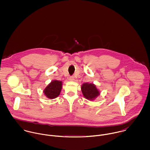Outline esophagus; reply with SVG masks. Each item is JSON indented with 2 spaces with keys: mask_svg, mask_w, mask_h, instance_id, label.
<instances>
[{
  "mask_svg": "<svg viewBox=\"0 0 150 150\" xmlns=\"http://www.w3.org/2000/svg\"><path fill=\"white\" fill-rule=\"evenodd\" d=\"M69 80H70V81H73V80H74V77H73V76H70V77H69Z\"/></svg>",
  "mask_w": 150,
  "mask_h": 150,
  "instance_id": "obj_1",
  "label": "esophagus"
}]
</instances>
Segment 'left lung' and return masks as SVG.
Instances as JSON below:
<instances>
[{"label": "left lung", "instance_id": "8db88e82", "mask_svg": "<svg viewBox=\"0 0 150 150\" xmlns=\"http://www.w3.org/2000/svg\"><path fill=\"white\" fill-rule=\"evenodd\" d=\"M81 91L84 96L88 100H93L100 94L96 86L93 84H83L81 86Z\"/></svg>", "mask_w": 150, "mask_h": 150}]
</instances>
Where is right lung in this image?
Returning a JSON list of instances; mask_svg holds the SVG:
<instances>
[{
  "mask_svg": "<svg viewBox=\"0 0 150 150\" xmlns=\"http://www.w3.org/2000/svg\"><path fill=\"white\" fill-rule=\"evenodd\" d=\"M62 81L58 80L52 81L44 90L45 95L49 99L56 98L60 94L62 89Z\"/></svg>",
  "mask_w": 150,
  "mask_h": 150,
  "instance_id": "1",
  "label": "right lung"
}]
</instances>
